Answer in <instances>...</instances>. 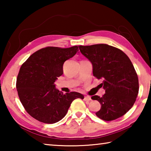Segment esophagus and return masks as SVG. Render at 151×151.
<instances>
[{"mask_svg": "<svg viewBox=\"0 0 151 151\" xmlns=\"http://www.w3.org/2000/svg\"><path fill=\"white\" fill-rule=\"evenodd\" d=\"M84 100L85 101H90L91 100V98L89 96H85V98H84Z\"/></svg>", "mask_w": 151, "mask_h": 151, "instance_id": "34e87169", "label": "esophagus"}]
</instances>
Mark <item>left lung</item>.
<instances>
[{"mask_svg":"<svg viewBox=\"0 0 151 151\" xmlns=\"http://www.w3.org/2000/svg\"><path fill=\"white\" fill-rule=\"evenodd\" d=\"M81 52L93 65L94 76L103 79L105 94L94 95L101 108L96 115L105 121L123 116L133 106L139 93V78L133 65L121 50L106 44L79 46Z\"/></svg>","mask_w":151,"mask_h":151,"instance_id":"1","label":"left lung"}]
</instances>
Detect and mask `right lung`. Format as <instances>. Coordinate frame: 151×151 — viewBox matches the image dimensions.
Here are the masks:
<instances>
[{"instance_id":"obj_1","label":"right lung","mask_w":151,"mask_h":151,"mask_svg":"<svg viewBox=\"0 0 151 151\" xmlns=\"http://www.w3.org/2000/svg\"><path fill=\"white\" fill-rule=\"evenodd\" d=\"M78 51L77 46L47 47L36 51L22 65L17 78L18 95L25 111L37 121L57 122L65 117L75 99H84L76 92L64 94L55 85L63 74L64 63Z\"/></svg>"}]
</instances>
